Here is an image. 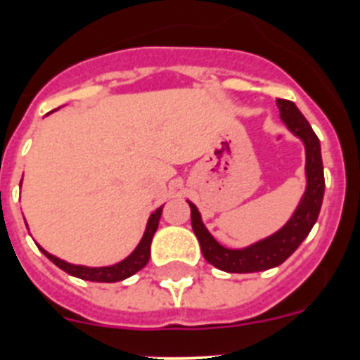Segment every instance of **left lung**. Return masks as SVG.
Returning <instances> with one entry per match:
<instances>
[{"label": "left lung", "mask_w": 360, "mask_h": 360, "mask_svg": "<svg viewBox=\"0 0 360 360\" xmlns=\"http://www.w3.org/2000/svg\"><path fill=\"white\" fill-rule=\"evenodd\" d=\"M277 106L281 111L282 122L294 136L303 141L304 153H307V163H304L307 190H304V195L301 197L300 205L296 207L291 219L274 235L249 245V248L228 249L223 248L209 233L205 224L202 223V216L197 205L188 202L191 209V226L200 242L203 257L212 266L228 271V274H252V271H263L282 264L308 237L317 221L319 212H321L326 183L319 137L315 136L310 123L301 115L296 104L291 101L277 99Z\"/></svg>", "instance_id": "left-lung-1"}]
</instances>
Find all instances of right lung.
Segmentation results:
<instances>
[{
  "mask_svg": "<svg viewBox=\"0 0 360 360\" xmlns=\"http://www.w3.org/2000/svg\"><path fill=\"white\" fill-rule=\"evenodd\" d=\"M162 209L163 207H158L153 214L150 216L146 224V231H144L143 238H141L139 245L132 250L130 256H127L125 259L120 261V263L111 264V266H99V268H90V266H82V264H71L68 261L59 259V257L52 256L50 252H46L45 249L39 248L43 254L52 261L53 264L64 270L66 274L72 275V277L83 278V281H90V282H120L125 281V278L132 277L134 274L144 268L150 261V254H151V240H153V235L157 231L158 223H160V216H162Z\"/></svg>",
  "mask_w": 360,
  "mask_h": 360,
  "instance_id": "obj_1",
  "label": "right lung"
}]
</instances>
